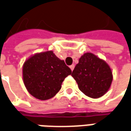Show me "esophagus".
I'll list each match as a JSON object with an SVG mask.
<instances>
[{"instance_id": "34e87169", "label": "esophagus", "mask_w": 131, "mask_h": 131, "mask_svg": "<svg viewBox=\"0 0 131 131\" xmlns=\"http://www.w3.org/2000/svg\"><path fill=\"white\" fill-rule=\"evenodd\" d=\"M74 67H75V66H74V65H71V66H70V68H71V71H73V69H74Z\"/></svg>"}]
</instances>
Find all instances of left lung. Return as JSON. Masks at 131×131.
<instances>
[{"instance_id":"left-lung-1","label":"left lung","mask_w":131,"mask_h":131,"mask_svg":"<svg viewBox=\"0 0 131 131\" xmlns=\"http://www.w3.org/2000/svg\"><path fill=\"white\" fill-rule=\"evenodd\" d=\"M71 76L79 90L88 97L98 98L108 90L112 72L107 63L93 53H85L79 58Z\"/></svg>"}]
</instances>
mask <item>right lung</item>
I'll list each match as a JSON object with an SVG mask.
<instances>
[{
	"mask_svg": "<svg viewBox=\"0 0 131 131\" xmlns=\"http://www.w3.org/2000/svg\"><path fill=\"white\" fill-rule=\"evenodd\" d=\"M71 70L52 51L37 53L23 65V82L29 93L39 100L54 97Z\"/></svg>",
	"mask_w": 131,
	"mask_h": 131,
	"instance_id": "add662e5",
	"label": "right lung"
}]
</instances>
